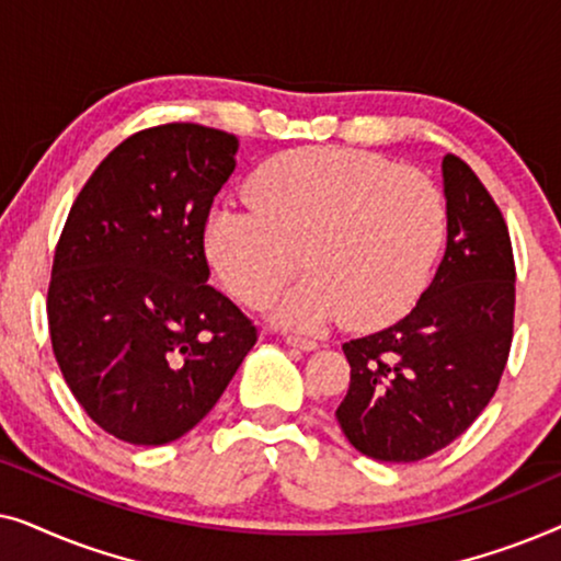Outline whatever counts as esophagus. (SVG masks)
I'll list each match as a JSON object with an SVG mask.
<instances>
[{
    "label": "esophagus",
    "mask_w": 561,
    "mask_h": 561,
    "mask_svg": "<svg viewBox=\"0 0 561 561\" xmlns=\"http://www.w3.org/2000/svg\"><path fill=\"white\" fill-rule=\"evenodd\" d=\"M286 344H288V347H296V350H301V352H313V350H319V344H317V342H313V340H306V336H296V334L286 336Z\"/></svg>",
    "instance_id": "obj_1"
}]
</instances>
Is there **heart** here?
Masks as SVG:
<instances>
[{"instance_id": "b5f03b06", "label": "heart", "mask_w": 561, "mask_h": 561, "mask_svg": "<svg viewBox=\"0 0 561 561\" xmlns=\"http://www.w3.org/2000/svg\"><path fill=\"white\" fill-rule=\"evenodd\" d=\"M252 209H217L204 227L221 286L260 306L304 265L311 275L283 294V327L342 324L370 332L411 311L439 257L447 209L424 173L347 148L275 156L244 186Z\"/></svg>"}]
</instances>
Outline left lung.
Listing matches in <instances>:
<instances>
[{
    "mask_svg": "<svg viewBox=\"0 0 561 561\" xmlns=\"http://www.w3.org/2000/svg\"><path fill=\"white\" fill-rule=\"evenodd\" d=\"M447 250L409 317L342 344L344 436L380 462H419L465 434L508 359L516 267L508 227L472 168L442 158Z\"/></svg>",
    "mask_w": 561,
    "mask_h": 561,
    "instance_id": "left-lung-1",
    "label": "left lung"
}]
</instances>
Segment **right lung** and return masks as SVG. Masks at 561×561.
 <instances>
[{
	"mask_svg": "<svg viewBox=\"0 0 561 561\" xmlns=\"http://www.w3.org/2000/svg\"><path fill=\"white\" fill-rule=\"evenodd\" d=\"M240 140L202 125L142 129L81 188L48 288L50 342L83 411L137 447L181 439L257 340L209 283L204 227Z\"/></svg>",
	"mask_w": 561,
	"mask_h": 561,
	"instance_id": "right-lung-1",
	"label": "right lung"
}]
</instances>
